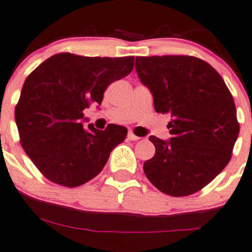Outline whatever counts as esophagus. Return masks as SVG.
<instances>
[{
    "instance_id": "obj_1",
    "label": "esophagus",
    "mask_w": 252,
    "mask_h": 252,
    "mask_svg": "<svg viewBox=\"0 0 252 252\" xmlns=\"http://www.w3.org/2000/svg\"><path fill=\"white\" fill-rule=\"evenodd\" d=\"M127 138H128L129 140H138V139H140V138L138 137V135H135L133 132H128V134H127Z\"/></svg>"
}]
</instances>
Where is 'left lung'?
<instances>
[{"instance_id":"left-lung-1","label":"left lung","mask_w":252,"mask_h":252,"mask_svg":"<svg viewBox=\"0 0 252 252\" xmlns=\"http://www.w3.org/2000/svg\"><path fill=\"white\" fill-rule=\"evenodd\" d=\"M135 70L156 112L171 115L170 140L149 138L156 154L144 172L164 194L196 193L231 159L239 134L232 95L214 67L191 56L137 57Z\"/></svg>"}]
</instances>
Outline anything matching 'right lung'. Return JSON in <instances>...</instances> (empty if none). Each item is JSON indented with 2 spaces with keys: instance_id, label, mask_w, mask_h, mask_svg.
<instances>
[{
  "instance_id": "add662e5",
  "label": "right lung",
  "mask_w": 252,
  "mask_h": 252,
  "mask_svg": "<svg viewBox=\"0 0 252 252\" xmlns=\"http://www.w3.org/2000/svg\"><path fill=\"white\" fill-rule=\"evenodd\" d=\"M133 64L134 57L58 53L26 78L15 107L16 126L25 152L46 179L72 188L100 174L127 129L84 127L83 111L101 104L107 87L128 75Z\"/></svg>"
}]
</instances>
